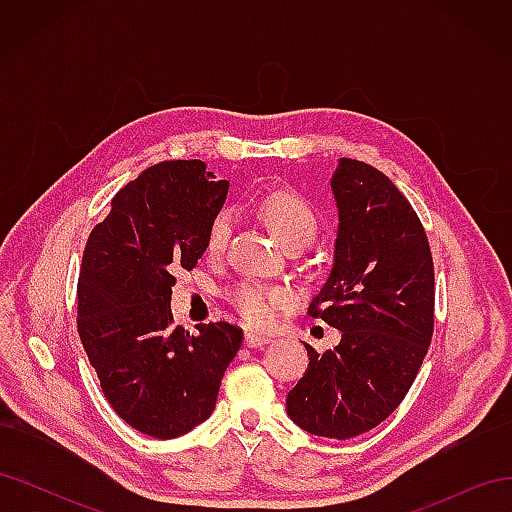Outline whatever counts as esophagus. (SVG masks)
<instances>
[{"instance_id": "1", "label": "esophagus", "mask_w": 512, "mask_h": 512, "mask_svg": "<svg viewBox=\"0 0 512 512\" xmlns=\"http://www.w3.org/2000/svg\"><path fill=\"white\" fill-rule=\"evenodd\" d=\"M271 342V337L265 333H256V331H247L245 333V346L247 348H258V346H265Z\"/></svg>"}]
</instances>
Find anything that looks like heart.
Instances as JSON below:
<instances>
[{"mask_svg": "<svg viewBox=\"0 0 512 512\" xmlns=\"http://www.w3.org/2000/svg\"><path fill=\"white\" fill-rule=\"evenodd\" d=\"M260 211L265 215L271 230L284 245L307 243L316 237L318 232V215L309 207L303 198L290 192H271L260 203ZM230 235V213L222 211L218 218L211 222L207 235V250L218 254ZM230 301L239 309V314L247 320L262 327L275 318L277 307L288 303V297L282 290L267 288L252 282L239 284L230 294Z\"/></svg>", "mask_w": 512, "mask_h": 512, "instance_id": "obj_1", "label": "heart"}]
</instances>
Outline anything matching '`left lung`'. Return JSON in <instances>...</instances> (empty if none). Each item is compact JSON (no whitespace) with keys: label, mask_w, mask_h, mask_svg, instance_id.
Segmentation results:
<instances>
[{"label":"left lung","mask_w":512,"mask_h":512,"mask_svg":"<svg viewBox=\"0 0 512 512\" xmlns=\"http://www.w3.org/2000/svg\"><path fill=\"white\" fill-rule=\"evenodd\" d=\"M333 267L309 303L342 342L318 354L286 397L307 433L348 440L374 429L406 397L433 333V262L412 205L378 168L339 158Z\"/></svg>","instance_id":"left-lung-1"}]
</instances>
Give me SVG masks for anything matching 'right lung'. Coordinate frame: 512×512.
Here are the masks:
<instances>
[{
	"mask_svg": "<svg viewBox=\"0 0 512 512\" xmlns=\"http://www.w3.org/2000/svg\"><path fill=\"white\" fill-rule=\"evenodd\" d=\"M228 185L200 160L160 162L123 185L85 245L81 342L108 404L151 438H179L207 421L243 342L228 322L185 333L170 312L173 275L205 254Z\"/></svg>",
	"mask_w": 512,
	"mask_h": 512,
	"instance_id": "add662e5",
	"label": "right lung"
}]
</instances>
